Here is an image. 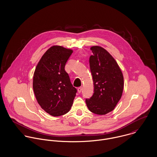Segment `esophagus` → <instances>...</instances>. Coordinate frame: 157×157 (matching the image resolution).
I'll list each match as a JSON object with an SVG mask.
<instances>
[{
    "label": "esophagus",
    "mask_w": 157,
    "mask_h": 157,
    "mask_svg": "<svg viewBox=\"0 0 157 157\" xmlns=\"http://www.w3.org/2000/svg\"><path fill=\"white\" fill-rule=\"evenodd\" d=\"M82 87H79V88H78V89H77V90H78V92L79 93H80V92H82Z\"/></svg>",
    "instance_id": "esophagus-1"
}]
</instances>
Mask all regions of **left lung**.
<instances>
[{"mask_svg": "<svg viewBox=\"0 0 157 157\" xmlns=\"http://www.w3.org/2000/svg\"><path fill=\"white\" fill-rule=\"evenodd\" d=\"M90 65L94 86V94L86 100L90 112L105 115L111 112L120 100L124 88L122 71L112 55L100 46H92Z\"/></svg>", "mask_w": 157, "mask_h": 157, "instance_id": "1", "label": "left lung"}]
</instances>
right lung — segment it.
<instances>
[{"label":"right lung","mask_w":157,"mask_h":157,"mask_svg":"<svg viewBox=\"0 0 157 157\" xmlns=\"http://www.w3.org/2000/svg\"><path fill=\"white\" fill-rule=\"evenodd\" d=\"M73 50L60 45L50 47L38 62L33 87L39 105L49 115L58 117L69 112L77 90L65 70Z\"/></svg>","instance_id":"add662e5"}]
</instances>
